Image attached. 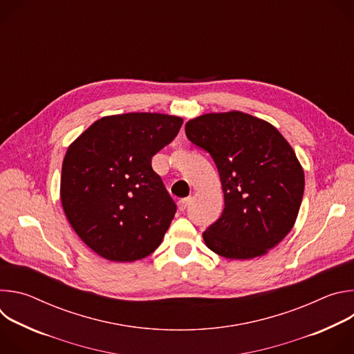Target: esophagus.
<instances>
[{"instance_id": "34e87169", "label": "esophagus", "mask_w": 354, "mask_h": 354, "mask_svg": "<svg viewBox=\"0 0 354 354\" xmlns=\"http://www.w3.org/2000/svg\"><path fill=\"white\" fill-rule=\"evenodd\" d=\"M189 201H190V197L180 198V200L178 201V209H179L180 212H185V210H186V207L189 206Z\"/></svg>"}]
</instances>
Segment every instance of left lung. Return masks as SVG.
I'll list each match as a JSON object with an SVG mask.
<instances>
[{"label": "left lung", "instance_id": "left-lung-1", "mask_svg": "<svg viewBox=\"0 0 354 354\" xmlns=\"http://www.w3.org/2000/svg\"><path fill=\"white\" fill-rule=\"evenodd\" d=\"M187 138L212 156L224 192L221 217L205 232L228 259L258 258L291 231L304 194V171L270 123L242 112L207 113L186 123Z\"/></svg>", "mask_w": 354, "mask_h": 354}]
</instances>
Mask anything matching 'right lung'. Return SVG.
<instances>
[{"mask_svg":"<svg viewBox=\"0 0 354 354\" xmlns=\"http://www.w3.org/2000/svg\"><path fill=\"white\" fill-rule=\"evenodd\" d=\"M182 118L105 116L67 149L60 197L77 235L112 262H134L161 245L176 205L151 160L179 133Z\"/></svg>","mask_w":354,"mask_h":354,"instance_id":"obj_1","label":"right lung"}]
</instances>
